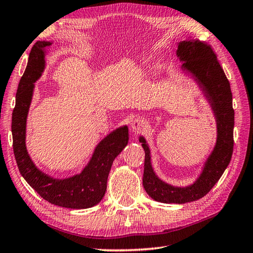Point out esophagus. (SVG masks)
I'll use <instances>...</instances> for the list:
<instances>
[{
    "label": "esophagus",
    "instance_id": "esophagus-1",
    "mask_svg": "<svg viewBox=\"0 0 253 253\" xmlns=\"http://www.w3.org/2000/svg\"><path fill=\"white\" fill-rule=\"evenodd\" d=\"M146 126V121L142 119V118H137V119H134L131 123V130L134 134L140 133L142 130H144V127Z\"/></svg>",
    "mask_w": 253,
    "mask_h": 253
}]
</instances>
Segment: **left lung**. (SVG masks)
<instances>
[{"mask_svg": "<svg viewBox=\"0 0 253 253\" xmlns=\"http://www.w3.org/2000/svg\"><path fill=\"white\" fill-rule=\"evenodd\" d=\"M177 55L182 62V71L192 75L214 112L217 125L215 147L197 181L188 187H173L156 176L145 138L141 136L140 142L145 152L143 185L147 194L162 203L183 204L208 194L229 165L234 151L235 111L229 81L210 44L199 39L184 40L178 43Z\"/></svg>", "mask_w": 253, "mask_h": 253, "instance_id": "obj_1", "label": "left lung"}]
</instances>
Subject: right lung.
<instances>
[{
    "label": "right lung",
    "instance_id": "1",
    "mask_svg": "<svg viewBox=\"0 0 253 253\" xmlns=\"http://www.w3.org/2000/svg\"><path fill=\"white\" fill-rule=\"evenodd\" d=\"M49 45L50 41L36 42L18 84L12 117L14 155L20 174L41 198L62 208L88 209L104 198L112 163L127 144L128 128L125 126L108 134L96 146L87 166L73 177L54 179L36 167L26 148V123L33 99L34 83L44 70V50Z\"/></svg>",
    "mask_w": 253,
    "mask_h": 253
}]
</instances>
